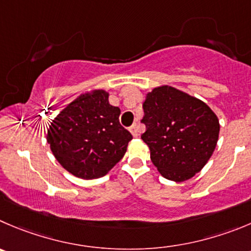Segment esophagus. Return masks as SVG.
Listing matches in <instances>:
<instances>
[{
  "mask_svg": "<svg viewBox=\"0 0 251 251\" xmlns=\"http://www.w3.org/2000/svg\"><path fill=\"white\" fill-rule=\"evenodd\" d=\"M129 130H130V133H132V135L134 138H137L138 135H139V129H138V126L137 124H133L132 127L129 128Z\"/></svg>",
  "mask_w": 251,
  "mask_h": 251,
  "instance_id": "34e87169",
  "label": "esophagus"
}]
</instances>
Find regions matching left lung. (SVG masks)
Wrapping results in <instances>:
<instances>
[{
	"instance_id": "1",
	"label": "left lung",
	"mask_w": 251,
	"mask_h": 251,
	"mask_svg": "<svg viewBox=\"0 0 251 251\" xmlns=\"http://www.w3.org/2000/svg\"><path fill=\"white\" fill-rule=\"evenodd\" d=\"M142 139L161 176L182 182L204 168L219 138V119L200 99L173 86L154 87L145 96Z\"/></svg>"
}]
</instances>
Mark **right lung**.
Listing matches in <instances>:
<instances>
[{
  "instance_id": "add662e5",
  "label": "right lung",
  "mask_w": 251,
  "mask_h": 251,
  "mask_svg": "<svg viewBox=\"0 0 251 251\" xmlns=\"http://www.w3.org/2000/svg\"><path fill=\"white\" fill-rule=\"evenodd\" d=\"M102 88L86 91L52 119L47 142L71 175L94 180L107 175L127 151L132 134L119 124L121 109Z\"/></svg>"
}]
</instances>
